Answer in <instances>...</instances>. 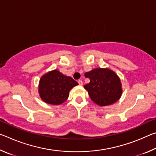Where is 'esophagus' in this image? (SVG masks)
I'll list each match as a JSON object with an SVG mask.
<instances>
[{
  "label": "esophagus",
  "mask_w": 156,
  "mask_h": 156,
  "mask_svg": "<svg viewBox=\"0 0 156 156\" xmlns=\"http://www.w3.org/2000/svg\"><path fill=\"white\" fill-rule=\"evenodd\" d=\"M78 84H80V85H83V81H82L81 80H79L78 81Z\"/></svg>",
  "instance_id": "obj_1"
}]
</instances>
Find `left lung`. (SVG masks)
I'll return each instance as SVG.
<instances>
[{
	"label": "left lung",
	"instance_id": "left-lung-1",
	"mask_svg": "<svg viewBox=\"0 0 156 156\" xmlns=\"http://www.w3.org/2000/svg\"><path fill=\"white\" fill-rule=\"evenodd\" d=\"M89 83L84 88L96 105L101 107L115 103L122 94V84L115 72L109 68H96L84 73Z\"/></svg>",
	"mask_w": 156,
	"mask_h": 156
}]
</instances>
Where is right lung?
Instances as JSON below:
<instances>
[{
	"label": "right lung",
	"instance_id": "1",
	"mask_svg": "<svg viewBox=\"0 0 156 156\" xmlns=\"http://www.w3.org/2000/svg\"><path fill=\"white\" fill-rule=\"evenodd\" d=\"M78 84L70 76L54 69L42 76L39 81L38 94L45 103L60 105L67 100L69 91Z\"/></svg>",
	"mask_w": 156,
	"mask_h": 156
}]
</instances>
